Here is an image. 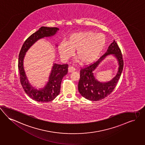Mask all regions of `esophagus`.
<instances>
[{"label": "esophagus", "mask_w": 145, "mask_h": 145, "mask_svg": "<svg viewBox=\"0 0 145 145\" xmlns=\"http://www.w3.org/2000/svg\"><path fill=\"white\" fill-rule=\"evenodd\" d=\"M68 72H74V71H75V70H76V69L74 67H72V66H69V67H68Z\"/></svg>", "instance_id": "esophagus-1"}]
</instances>
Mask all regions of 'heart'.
Here are the masks:
<instances>
[{"instance_id": "heart-1", "label": "heart", "mask_w": 145, "mask_h": 145, "mask_svg": "<svg viewBox=\"0 0 145 145\" xmlns=\"http://www.w3.org/2000/svg\"><path fill=\"white\" fill-rule=\"evenodd\" d=\"M106 43L104 34L92 31L74 33L68 37L67 42L60 43L59 49L64 59H68L76 50L75 55L83 64L91 63L96 60L103 49Z\"/></svg>"}]
</instances>
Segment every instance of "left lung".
<instances>
[{
    "mask_svg": "<svg viewBox=\"0 0 145 145\" xmlns=\"http://www.w3.org/2000/svg\"><path fill=\"white\" fill-rule=\"evenodd\" d=\"M110 54H113L118 59L119 63V72L111 81L101 83L97 81L93 76L94 70L105 57ZM124 65L121 52L117 43L114 40L108 47L107 52L99 60L89 65H86L81 68L80 79L78 83V90L81 95L90 101H99L107 97L113 91L121 76Z\"/></svg>",
    "mask_w": 145,
    "mask_h": 145,
    "instance_id": "obj_1",
    "label": "left lung"
}]
</instances>
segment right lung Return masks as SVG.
Masks as SVG:
<instances>
[{
    "label": "right lung",
    "mask_w": 145,
    "mask_h": 145,
    "mask_svg": "<svg viewBox=\"0 0 145 145\" xmlns=\"http://www.w3.org/2000/svg\"><path fill=\"white\" fill-rule=\"evenodd\" d=\"M58 30L59 28L57 27H40L38 31L30 35L26 39L19 54L18 68L21 84L28 96L38 102H50L60 94L61 82L63 77L68 73V65L54 64L47 84L43 89L37 90L31 86L28 82L24 69L23 60L26 51L36 41L45 37L52 36Z\"/></svg>",
    "instance_id": "add662e5"
}]
</instances>
